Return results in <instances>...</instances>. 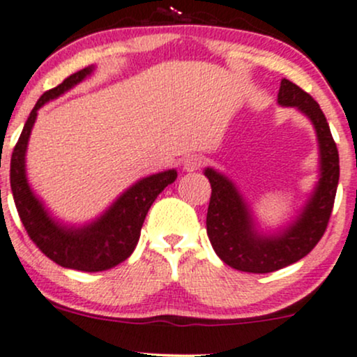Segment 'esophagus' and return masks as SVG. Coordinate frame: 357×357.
<instances>
[{"label":"esophagus","instance_id":"1","mask_svg":"<svg viewBox=\"0 0 357 357\" xmlns=\"http://www.w3.org/2000/svg\"><path fill=\"white\" fill-rule=\"evenodd\" d=\"M202 165H204V157H200V155H189L187 158H183V170L185 172L200 170V167Z\"/></svg>","mask_w":357,"mask_h":357}]
</instances>
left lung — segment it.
<instances>
[{
    "label": "left lung",
    "instance_id": "1",
    "mask_svg": "<svg viewBox=\"0 0 357 357\" xmlns=\"http://www.w3.org/2000/svg\"><path fill=\"white\" fill-rule=\"evenodd\" d=\"M278 106L295 107L312 123L319 146V175L297 215L280 227H263L253 207L232 180L207 167L212 194L207 209V236L226 265L248 273H270L307 256L329 222L339 183V153L329 123L310 94L282 79Z\"/></svg>",
    "mask_w": 357,
    "mask_h": 357
}]
</instances>
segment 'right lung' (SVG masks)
I'll return each instance as SVG.
<instances>
[{"mask_svg": "<svg viewBox=\"0 0 357 357\" xmlns=\"http://www.w3.org/2000/svg\"><path fill=\"white\" fill-rule=\"evenodd\" d=\"M94 70V66L86 67L72 74L54 89L43 92L23 126L10 165V183L15 206L31 241L57 265L91 273L109 270L133 253L148 209L160 192L177 180L175 168L136 180L98 218L82 224L66 222L55 218L37 192L31 189L26 175V150L38 109L74 89L77 84L91 77Z\"/></svg>", "mask_w": 357, "mask_h": 357, "instance_id": "right-lung-1", "label": "right lung"}]
</instances>
